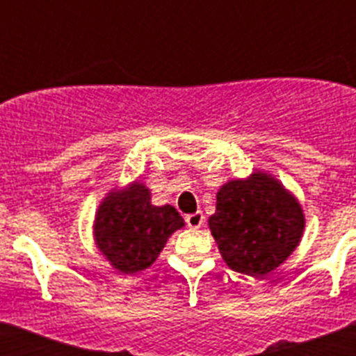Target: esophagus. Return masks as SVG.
<instances>
[{
	"label": "esophagus",
	"mask_w": 356,
	"mask_h": 356,
	"mask_svg": "<svg viewBox=\"0 0 356 356\" xmlns=\"http://www.w3.org/2000/svg\"><path fill=\"white\" fill-rule=\"evenodd\" d=\"M203 221H205V216H203V212H194V213H188V216H185V222H187L191 228H200L201 225H203Z\"/></svg>",
	"instance_id": "1"
}]
</instances>
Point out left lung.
I'll use <instances>...</instances> for the list:
<instances>
[{"label": "left lung", "mask_w": 356, "mask_h": 356, "mask_svg": "<svg viewBox=\"0 0 356 356\" xmlns=\"http://www.w3.org/2000/svg\"><path fill=\"white\" fill-rule=\"evenodd\" d=\"M209 226L229 269L259 278L291 257L303 235L305 216L278 180L253 172L219 188Z\"/></svg>", "instance_id": "obj_1"}]
</instances>
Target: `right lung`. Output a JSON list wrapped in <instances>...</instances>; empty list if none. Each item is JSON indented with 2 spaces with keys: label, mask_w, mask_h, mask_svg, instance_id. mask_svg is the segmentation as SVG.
I'll return each instance as SVG.
<instances>
[{
  "label": "right lung",
  "mask_w": 356,
  "mask_h": 356,
  "mask_svg": "<svg viewBox=\"0 0 356 356\" xmlns=\"http://www.w3.org/2000/svg\"><path fill=\"white\" fill-rule=\"evenodd\" d=\"M184 226L175 207L151 205V193L135 181L124 191H112L103 200L94 221L96 244L118 271H143L155 262L169 235Z\"/></svg>",
  "instance_id": "right-lung-1"
}]
</instances>
